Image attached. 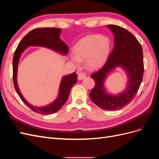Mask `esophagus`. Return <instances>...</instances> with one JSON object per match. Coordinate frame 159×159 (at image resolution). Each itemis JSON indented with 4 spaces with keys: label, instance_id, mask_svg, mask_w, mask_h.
<instances>
[{
    "label": "esophagus",
    "instance_id": "obj_1",
    "mask_svg": "<svg viewBox=\"0 0 159 159\" xmlns=\"http://www.w3.org/2000/svg\"><path fill=\"white\" fill-rule=\"evenodd\" d=\"M86 75L85 74H84V72H80V73L78 74V80H82L84 78H85Z\"/></svg>",
    "mask_w": 159,
    "mask_h": 159
}]
</instances>
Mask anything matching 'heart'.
Returning <instances> with one entry per match:
<instances>
[{"label": "heart", "mask_w": 159, "mask_h": 159, "mask_svg": "<svg viewBox=\"0 0 159 159\" xmlns=\"http://www.w3.org/2000/svg\"><path fill=\"white\" fill-rule=\"evenodd\" d=\"M109 50L110 42L108 38L99 35H89L77 43L74 46V54L70 57L76 64L86 60L88 68L95 70L105 63Z\"/></svg>", "instance_id": "obj_1"}]
</instances>
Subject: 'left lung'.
I'll list each match as a JSON object with an SVG mask.
<instances>
[{
  "instance_id": "obj_1",
  "label": "left lung",
  "mask_w": 159,
  "mask_h": 159,
  "mask_svg": "<svg viewBox=\"0 0 159 159\" xmlns=\"http://www.w3.org/2000/svg\"><path fill=\"white\" fill-rule=\"evenodd\" d=\"M107 27L115 36L114 48L106 63L91 75L95 85L89 93V97L100 108L113 111L125 107L138 91L143 77V54L141 44L131 32L116 25H109ZM117 66L123 68L128 74V88L121 94L109 95L105 91L103 82L107 75Z\"/></svg>"
}]
</instances>
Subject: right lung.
<instances>
[{
	"mask_svg": "<svg viewBox=\"0 0 159 159\" xmlns=\"http://www.w3.org/2000/svg\"><path fill=\"white\" fill-rule=\"evenodd\" d=\"M61 31V28H39L31 30L22 38V40L19 43L13 56V82L16 92L22 102L28 107H30L33 111L42 115L54 113L61 109L68 99L71 88L77 82L78 75L74 72L70 75L64 76L61 81L59 93L57 99L54 102L46 107H37L33 106L27 102V101L24 98L20 89L18 88L16 80L18 61L24 50L27 47L31 46L46 47L61 53L64 55L68 54L69 48L64 41L60 39V35Z\"/></svg>",
	"mask_w": 159,
	"mask_h": 159,
	"instance_id": "add662e5",
	"label": "right lung"
}]
</instances>
